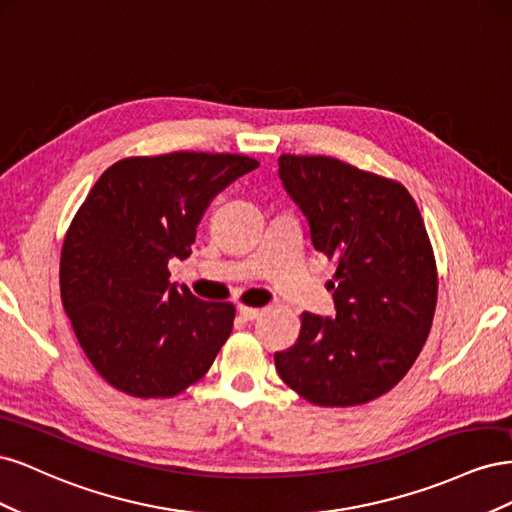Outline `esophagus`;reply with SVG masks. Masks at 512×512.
<instances>
[{
	"label": "esophagus",
	"instance_id": "obj_1",
	"mask_svg": "<svg viewBox=\"0 0 512 512\" xmlns=\"http://www.w3.org/2000/svg\"><path fill=\"white\" fill-rule=\"evenodd\" d=\"M239 314L243 320H256L260 316L258 307H247V305H239Z\"/></svg>",
	"mask_w": 512,
	"mask_h": 512
}]
</instances>
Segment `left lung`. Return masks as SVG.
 <instances>
[{
    "mask_svg": "<svg viewBox=\"0 0 512 512\" xmlns=\"http://www.w3.org/2000/svg\"><path fill=\"white\" fill-rule=\"evenodd\" d=\"M280 179L335 262V316L301 314L297 344L275 352L280 378L316 406L348 408L408 374L433 322L438 271L404 185L327 156H280Z\"/></svg>",
    "mask_w": 512,
    "mask_h": 512,
    "instance_id": "left-lung-1",
    "label": "left lung"
}]
</instances>
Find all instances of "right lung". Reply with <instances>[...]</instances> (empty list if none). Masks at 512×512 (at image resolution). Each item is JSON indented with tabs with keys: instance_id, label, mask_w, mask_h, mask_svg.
<instances>
[{
	"instance_id": "obj_1",
	"label": "right lung",
	"mask_w": 512,
	"mask_h": 512,
	"mask_svg": "<svg viewBox=\"0 0 512 512\" xmlns=\"http://www.w3.org/2000/svg\"><path fill=\"white\" fill-rule=\"evenodd\" d=\"M258 166L239 153L175 151L106 168L66 232L61 303L98 374L132 397H175L203 378L235 305L168 282L213 196Z\"/></svg>"
}]
</instances>
